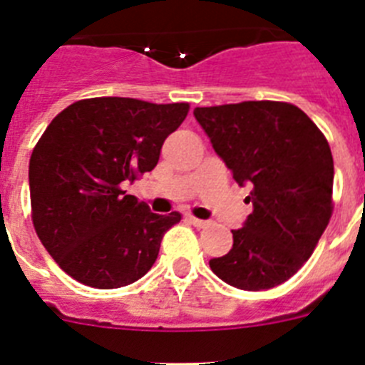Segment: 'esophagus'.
<instances>
[{
    "instance_id": "esophagus-1",
    "label": "esophagus",
    "mask_w": 365,
    "mask_h": 365,
    "mask_svg": "<svg viewBox=\"0 0 365 365\" xmlns=\"http://www.w3.org/2000/svg\"><path fill=\"white\" fill-rule=\"evenodd\" d=\"M188 221L192 222L193 227H197V228H205V227H208V225H210V221H206V219L192 217V215H190V217H188Z\"/></svg>"
}]
</instances>
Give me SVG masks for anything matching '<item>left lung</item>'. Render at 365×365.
<instances>
[{
    "mask_svg": "<svg viewBox=\"0 0 365 365\" xmlns=\"http://www.w3.org/2000/svg\"><path fill=\"white\" fill-rule=\"evenodd\" d=\"M193 115L235 182L252 186V214L232 230L230 252L210 259V269L243 291L287 282L311 257L333 214L327 138L287 102L195 108Z\"/></svg>",
    "mask_w": 365,
    "mask_h": 365,
    "instance_id": "obj_1",
    "label": "left lung"
}]
</instances>
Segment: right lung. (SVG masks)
<instances>
[{"mask_svg":"<svg viewBox=\"0 0 365 365\" xmlns=\"http://www.w3.org/2000/svg\"><path fill=\"white\" fill-rule=\"evenodd\" d=\"M188 109L100 96L74 102L47 125L29 163L32 222L71 278L118 289L153 267L180 214H153L124 186L157 166Z\"/></svg>","mask_w":365,"mask_h":365,"instance_id":"right-lung-1","label":"right lung"}]
</instances>
